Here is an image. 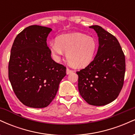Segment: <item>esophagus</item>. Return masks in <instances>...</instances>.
Returning <instances> with one entry per match:
<instances>
[{
    "instance_id": "1",
    "label": "esophagus",
    "mask_w": 135,
    "mask_h": 135,
    "mask_svg": "<svg viewBox=\"0 0 135 135\" xmlns=\"http://www.w3.org/2000/svg\"><path fill=\"white\" fill-rule=\"evenodd\" d=\"M74 71L72 70H70L69 69H66V74H71V73H72Z\"/></svg>"
}]
</instances>
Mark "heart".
Returning a JSON list of instances; mask_svg holds the SVG:
<instances>
[{
    "label": "heart",
    "instance_id": "b5f03b06",
    "mask_svg": "<svg viewBox=\"0 0 135 135\" xmlns=\"http://www.w3.org/2000/svg\"><path fill=\"white\" fill-rule=\"evenodd\" d=\"M51 51L56 59L66 52L68 62L73 67L83 69L91 63L97 50L95 38L86 34L74 32L59 35L56 42L49 45Z\"/></svg>",
    "mask_w": 135,
    "mask_h": 135
}]
</instances>
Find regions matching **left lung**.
I'll list each match as a JSON object with an SVG mask.
<instances>
[{
  "label": "left lung",
  "mask_w": 135,
  "mask_h": 135,
  "mask_svg": "<svg viewBox=\"0 0 135 135\" xmlns=\"http://www.w3.org/2000/svg\"><path fill=\"white\" fill-rule=\"evenodd\" d=\"M98 37L99 46L93 61L77 72L78 89L84 100L94 106L115 100L124 84L125 56L115 36L98 25L89 27Z\"/></svg>",
  "instance_id": "obj_1"
}]
</instances>
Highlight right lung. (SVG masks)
<instances>
[{
  "label": "right lung",
  "mask_w": 135,
  "mask_h": 135,
  "mask_svg": "<svg viewBox=\"0 0 135 135\" xmlns=\"http://www.w3.org/2000/svg\"><path fill=\"white\" fill-rule=\"evenodd\" d=\"M51 30L29 26L18 34L11 50L9 79L17 98L29 107H47L66 74L65 66L51 56L46 41Z\"/></svg>",
  "instance_id": "1"
}]
</instances>
